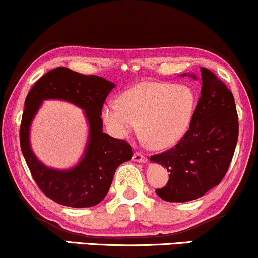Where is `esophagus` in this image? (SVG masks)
Listing matches in <instances>:
<instances>
[{
    "mask_svg": "<svg viewBox=\"0 0 258 258\" xmlns=\"http://www.w3.org/2000/svg\"><path fill=\"white\" fill-rule=\"evenodd\" d=\"M133 161H135V162H146V161H148V159H146L145 155H143L141 152L135 151L134 155H133Z\"/></svg>",
    "mask_w": 258,
    "mask_h": 258,
    "instance_id": "obj_1",
    "label": "esophagus"
}]
</instances>
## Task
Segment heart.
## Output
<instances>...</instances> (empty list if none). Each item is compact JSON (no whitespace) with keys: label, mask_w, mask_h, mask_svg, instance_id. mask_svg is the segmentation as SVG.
I'll list each match as a JSON object with an SVG mask.
<instances>
[{"label":"heart","mask_w":258,"mask_h":258,"mask_svg":"<svg viewBox=\"0 0 258 258\" xmlns=\"http://www.w3.org/2000/svg\"><path fill=\"white\" fill-rule=\"evenodd\" d=\"M195 112V93L188 86L141 82L125 91L119 101L103 107L108 130L125 138L141 124V132L155 148H168L183 138Z\"/></svg>","instance_id":"1"}]
</instances>
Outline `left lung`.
<instances>
[{
	"instance_id": "1",
	"label": "left lung",
	"mask_w": 258,
	"mask_h": 258,
	"mask_svg": "<svg viewBox=\"0 0 258 258\" xmlns=\"http://www.w3.org/2000/svg\"><path fill=\"white\" fill-rule=\"evenodd\" d=\"M201 97L189 129L173 148L150 157L171 172L167 184L156 189L163 201H193L217 187L236 148L239 118L234 96L212 71L201 68Z\"/></svg>"
}]
</instances>
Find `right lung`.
<instances>
[{
    "label": "right lung",
    "mask_w": 258,
    "mask_h": 258,
    "mask_svg": "<svg viewBox=\"0 0 258 258\" xmlns=\"http://www.w3.org/2000/svg\"><path fill=\"white\" fill-rule=\"evenodd\" d=\"M114 87L113 82L103 77L56 68L40 77L27 95L19 130L22 152L41 192L61 206L87 208L98 204L107 196L118 166L132 159V146L102 129V107ZM45 99H61L85 110L90 126L85 154L82 161L69 170L48 168L30 148V125Z\"/></svg>",
    "instance_id": "1"
}]
</instances>
